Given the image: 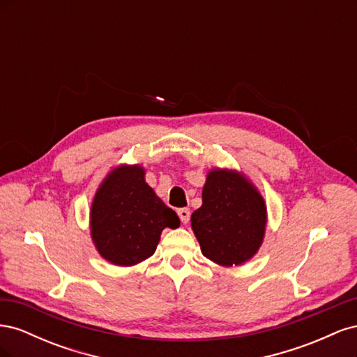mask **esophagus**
Returning <instances> with one entry per match:
<instances>
[{
	"label": "esophagus",
	"instance_id": "34e87169",
	"mask_svg": "<svg viewBox=\"0 0 357 357\" xmlns=\"http://www.w3.org/2000/svg\"><path fill=\"white\" fill-rule=\"evenodd\" d=\"M177 214H178V218H180L183 225H186L189 222V218H190V210L189 208H178Z\"/></svg>",
	"mask_w": 357,
	"mask_h": 357
}]
</instances>
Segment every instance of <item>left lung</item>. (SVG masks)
Wrapping results in <instances>:
<instances>
[{"mask_svg": "<svg viewBox=\"0 0 357 357\" xmlns=\"http://www.w3.org/2000/svg\"><path fill=\"white\" fill-rule=\"evenodd\" d=\"M192 231L202 255L222 266L243 265L257 253L266 229L261 192L235 169H210L202 205L192 213Z\"/></svg>", "mask_w": 357, "mask_h": 357, "instance_id": "obj_1", "label": "left lung"}]
</instances>
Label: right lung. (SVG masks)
Instances as JSON below:
<instances>
[{"mask_svg": "<svg viewBox=\"0 0 357 357\" xmlns=\"http://www.w3.org/2000/svg\"><path fill=\"white\" fill-rule=\"evenodd\" d=\"M142 165L112 169L91 205V236L98 253L117 266H132L152 256L165 228L180 219L146 180Z\"/></svg>", "mask_w": 357, "mask_h": 357, "instance_id": "add662e5", "label": "right lung"}]
</instances>
